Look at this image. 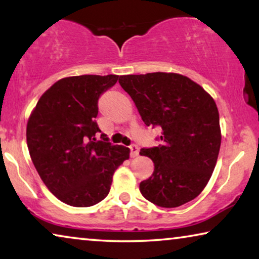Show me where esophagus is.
<instances>
[{
  "label": "esophagus",
  "mask_w": 259,
  "mask_h": 259,
  "mask_svg": "<svg viewBox=\"0 0 259 259\" xmlns=\"http://www.w3.org/2000/svg\"><path fill=\"white\" fill-rule=\"evenodd\" d=\"M130 150H131V157L132 158H136L138 154H139V147L137 146V145H131L130 146Z\"/></svg>",
  "instance_id": "34e87169"
}]
</instances>
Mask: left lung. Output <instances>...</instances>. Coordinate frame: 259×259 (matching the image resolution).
I'll use <instances>...</instances> for the list:
<instances>
[{
	"label": "left lung",
	"mask_w": 259,
	"mask_h": 259,
	"mask_svg": "<svg viewBox=\"0 0 259 259\" xmlns=\"http://www.w3.org/2000/svg\"><path fill=\"white\" fill-rule=\"evenodd\" d=\"M146 126L161 128V145L143 148L154 171L140 183L143 196L158 206L189 203L205 189L213 172L222 134L217 105L203 87L177 73L121 75Z\"/></svg>",
	"instance_id": "left-lung-1"
}]
</instances>
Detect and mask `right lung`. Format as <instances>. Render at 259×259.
Masks as SVG:
<instances>
[{
	"mask_svg": "<svg viewBox=\"0 0 259 259\" xmlns=\"http://www.w3.org/2000/svg\"><path fill=\"white\" fill-rule=\"evenodd\" d=\"M119 75H80L56 81L38 99L27 123V145L42 182L67 205L88 207L105 199L130 148L108 143L95 118L100 95Z\"/></svg>",
	"mask_w": 259,
	"mask_h": 259,
	"instance_id": "obj_1",
	"label": "right lung"
}]
</instances>
